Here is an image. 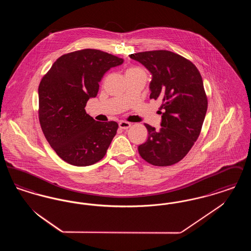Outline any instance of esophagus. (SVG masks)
<instances>
[{"instance_id": "obj_1", "label": "esophagus", "mask_w": 251, "mask_h": 251, "mask_svg": "<svg viewBox=\"0 0 251 251\" xmlns=\"http://www.w3.org/2000/svg\"><path fill=\"white\" fill-rule=\"evenodd\" d=\"M119 126H120V129H122V130H127L128 128L131 127V123H129L127 121H120L119 123Z\"/></svg>"}]
</instances>
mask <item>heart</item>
<instances>
[{"label": "heart", "mask_w": 251, "mask_h": 251, "mask_svg": "<svg viewBox=\"0 0 251 251\" xmlns=\"http://www.w3.org/2000/svg\"><path fill=\"white\" fill-rule=\"evenodd\" d=\"M139 71H142V70L139 69V68H131V69H129V70L126 72V73H127V72H139Z\"/></svg>", "instance_id": "heart-1"}]
</instances>
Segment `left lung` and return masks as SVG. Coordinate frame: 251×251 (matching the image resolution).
Wrapping results in <instances>:
<instances>
[{
	"label": "left lung",
	"instance_id": "1",
	"mask_svg": "<svg viewBox=\"0 0 251 251\" xmlns=\"http://www.w3.org/2000/svg\"><path fill=\"white\" fill-rule=\"evenodd\" d=\"M131 59L151 72V99L163 102L161 128L145 124L148 139L138 147L148 163L167 167L180 161L197 141L207 112L202 78L189 60L169 50L132 53Z\"/></svg>",
	"mask_w": 251,
	"mask_h": 251
}]
</instances>
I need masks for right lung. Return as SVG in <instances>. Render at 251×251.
Here are the masks:
<instances>
[{
    "mask_svg": "<svg viewBox=\"0 0 251 251\" xmlns=\"http://www.w3.org/2000/svg\"><path fill=\"white\" fill-rule=\"evenodd\" d=\"M124 60L94 49L62 55L38 86L39 122L50 147L65 162L91 166L101 160L117 133L115 121H96L85 104L99 91V83Z\"/></svg>",
    "mask_w": 251,
    "mask_h": 251,
    "instance_id": "1",
    "label": "right lung"
}]
</instances>
